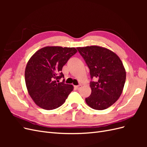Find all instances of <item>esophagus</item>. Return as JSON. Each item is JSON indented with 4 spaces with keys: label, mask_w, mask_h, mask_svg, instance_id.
Segmentation results:
<instances>
[{
    "label": "esophagus",
    "mask_w": 147,
    "mask_h": 147,
    "mask_svg": "<svg viewBox=\"0 0 147 147\" xmlns=\"http://www.w3.org/2000/svg\"><path fill=\"white\" fill-rule=\"evenodd\" d=\"M75 88H76L77 90H80V89L82 88V85H81V84H79V85H78V86H75Z\"/></svg>",
    "instance_id": "34e87169"
}]
</instances>
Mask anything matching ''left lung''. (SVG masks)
<instances>
[{"label": "left lung", "instance_id": "obj_1", "mask_svg": "<svg viewBox=\"0 0 147 147\" xmlns=\"http://www.w3.org/2000/svg\"><path fill=\"white\" fill-rule=\"evenodd\" d=\"M90 71L91 95L85 99L91 108L102 110L109 108L121 96L126 82V70L117 55L109 49L90 46L77 47Z\"/></svg>", "mask_w": 147, "mask_h": 147}]
</instances>
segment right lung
<instances>
[{"label":"right lung","instance_id":"obj_1","mask_svg":"<svg viewBox=\"0 0 147 147\" xmlns=\"http://www.w3.org/2000/svg\"><path fill=\"white\" fill-rule=\"evenodd\" d=\"M77 52L75 48L45 47L31 56L25 69L26 85L30 97L40 107L53 110L63 105L74 90L72 84L59 82L63 67Z\"/></svg>","mask_w":147,"mask_h":147}]
</instances>
